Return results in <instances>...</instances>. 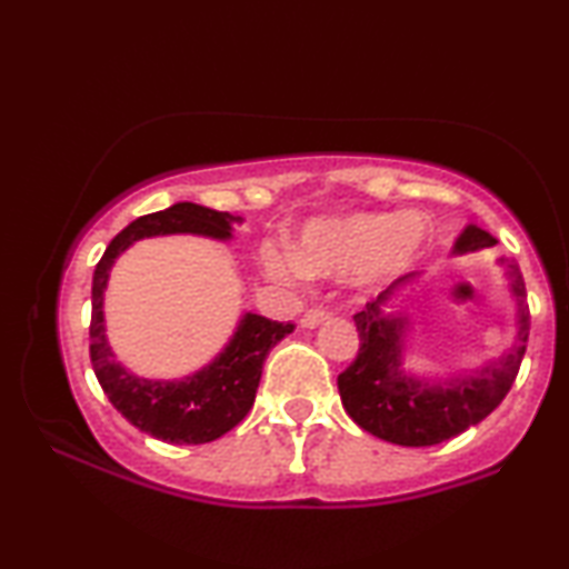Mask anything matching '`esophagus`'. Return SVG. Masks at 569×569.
<instances>
[{
  "label": "esophagus",
  "mask_w": 569,
  "mask_h": 569,
  "mask_svg": "<svg viewBox=\"0 0 569 569\" xmlns=\"http://www.w3.org/2000/svg\"><path fill=\"white\" fill-rule=\"evenodd\" d=\"M329 319V311L327 308H308L306 313L300 316V327H306V329H313V327H319V323H323Z\"/></svg>",
  "instance_id": "obj_1"
}]
</instances>
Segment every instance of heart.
I'll list each match as a JSON object with an SVG mask.
<instances>
[{
	"instance_id": "b5f03b06",
	"label": "heart",
	"mask_w": 569,
	"mask_h": 569,
	"mask_svg": "<svg viewBox=\"0 0 569 569\" xmlns=\"http://www.w3.org/2000/svg\"><path fill=\"white\" fill-rule=\"evenodd\" d=\"M426 240L429 230L416 213H348L308 221L295 253L263 242L258 258L267 277L282 284H300L308 274L389 282L418 261Z\"/></svg>"
}]
</instances>
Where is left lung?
Instances as JSON below:
<instances>
[{"label": "left lung", "instance_id": "left-lung-1", "mask_svg": "<svg viewBox=\"0 0 569 569\" xmlns=\"http://www.w3.org/2000/svg\"><path fill=\"white\" fill-rule=\"evenodd\" d=\"M497 246L481 227L468 224L457 238L452 253H476ZM510 290L518 300V337L507 352L489 360L473 373L452 376L429 383L402 371V337L410 319L405 313H387V302L408 282V277L366 302L363 311L352 316L360 335L358 358L337 376L345 410L360 429L383 441L402 447H431L481 423L510 392L520 360L526 356L530 313L526 302V282L512 261H505Z\"/></svg>", "mask_w": 569, "mask_h": 569}]
</instances>
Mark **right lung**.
Instances as JSON below:
<instances>
[{
  "label": "right lung",
  "instance_id": "right-lung-1",
  "mask_svg": "<svg viewBox=\"0 0 569 569\" xmlns=\"http://www.w3.org/2000/svg\"><path fill=\"white\" fill-rule=\"evenodd\" d=\"M242 221L227 211H213L198 203H174L164 211L146 213L130 221L109 242L93 271L91 290V363L109 402L140 431L169 445H206L219 439L253 408L261 368L269 350L295 329L292 323L246 313L224 350L201 371L174 381L140 379L117 363L104 335V290L114 258L132 242L157 234H203L230 240L232 224Z\"/></svg>",
  "mask_w": 569,
  "mask_h": 569
}]
</instances>
